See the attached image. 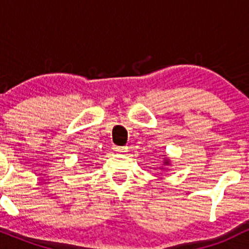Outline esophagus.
Listing matches in <instances>:
<instances>
[{
	"instance_id": "34e87169",
	"label": "esophagus",
	"mask_w": 249,
	"mask_h": 249,
	"mask_svg": "<svg viewBox=\"0 0 249 249\" xmlns=\"http://www.w3.org/2000/svg\"><path fill=\"white\" fill-rule=\"evenodd\" d=\"M113 150L117 151V152H127L128 147L127 146H113Z\"/></svg>"
}]
</instances>
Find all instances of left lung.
Listing matches in <instances>:
<instances>
[{"label":"left lung","instance_id":"left-lung-1","mask_svg":"<svg viewBox=\"0 0 249 249\" xmlns=\"http://www.w3.org/2000/svg\"><path fill=\"white\" fill-rule=\"evenodd\" d=\"M166 162H167V161H166Z\"/></svg>","mask_w":249,"mask_h":249}]
</instances>
